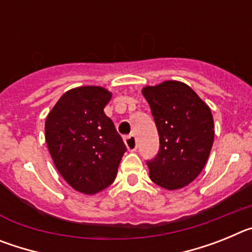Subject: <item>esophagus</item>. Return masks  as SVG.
I'll return each mask as SVG.
<instances>
[{
    "mask_svg": "<svg viewBox=\"0 0 252 252\" xmlns=\"http://www.w3.org/2000/svg\"><path fill=\"white\" fill-rule=\"evenodd\" d=\"M125 144H126V148L130 151H135L137 149V139L135 135H128V136L125 137Z\"/></svg>",
    "mask_w": 252,
    "mask_h": 252,
    "instance_id": "1",
    "label": "esophagus"
}]
</instances>
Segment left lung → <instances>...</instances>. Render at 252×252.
<instances>
[{"label":"left lung","instance_id":"8db88e82","mask_svg":"<svg viewBox=\"0 0 252 252\" xmlns=\"http://www.w3.org/2000/svg\"><path fill=\"white\" fill-rule=\"evenodd\" d=\"M159 133L160 149L148 160L150 179L168 190L183 188L199 175L215 139L209 107L186 83L166 81L142 88Z\"/></svg>","mask_w":252,"mask_h":252}]
</instances>
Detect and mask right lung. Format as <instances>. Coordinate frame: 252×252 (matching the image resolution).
Here are the masks:
<instances>
[{
  "label": "right lung",
  "mask_w": 252,
  "mask_h": 252,
  "mask_svg": "<svg viewBox=\"0 0 252 252\" xmlns=\"http://www.w3.org/2000/svg\"><path fill=\"white\" fill-rule=\"evenodd\" d=\"M112 93L78 87L64 93L49 112L45 140L53 161L69 186L95 194L113 183L126 146L103 108Z\"/></svg>",
  "instance_id": "add662e5"
}]
</instances>
